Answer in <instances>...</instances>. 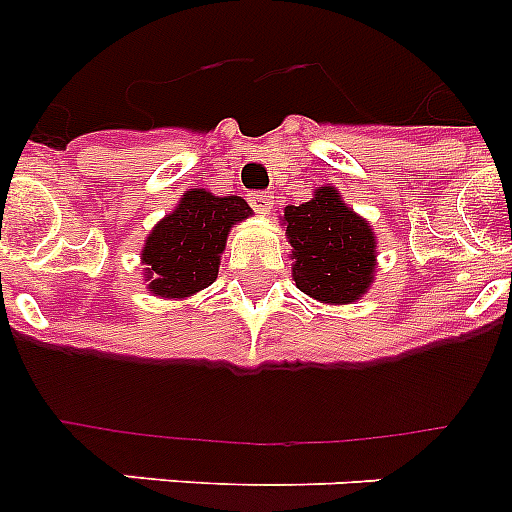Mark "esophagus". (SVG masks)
Returning <instances> with one entry per match:
<instances>
[{
	"instance_id": "1",
	"label": "esophagus",
	"mask_w": 512,
	"mask_h": 512,
	"mask_svg": "<svg viewBox=\"0 0 512 512\" xmlns=\"http://www.w3.org/2000/svg\"><path fill=\"white\" fill-rule=\"evenodd\" d=\"M248 202H251V207L256 212H261V215H269L271 207H274V194H271V192H253L251 197H248Z\"/></svg>"
}]
</instances>
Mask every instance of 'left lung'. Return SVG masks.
<instances>
[{"mask_svg": "<svg viewBox=\"0 0 512 512\" xmlns=\"http://www.w3.org/2000/svg\"><path fill=\"white\" fill-rule=\"evenodd\" d=\"M292 243L297 289L330 305H348L364 295L377 269L372 225L341 200L336 187L315 189L305 205L284 207Z\"/></svg>", "mask_w": 512, "mask_h": 512, "instance_id": "8db88e82", "label": "left lung"}]
</instances>
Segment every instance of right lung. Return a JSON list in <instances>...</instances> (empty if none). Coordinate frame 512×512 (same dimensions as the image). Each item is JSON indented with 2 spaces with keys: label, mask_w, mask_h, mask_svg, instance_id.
Wrapping results in <instances>:
<instances>
[{
  "label": "right lung",
  "mask_w": 512,
  "mask_h": 512,
  "mask_svg": "<svg viewBox=\"0 0 512 512\" xmlns=\"http://www.w3.org/2000/svg\"><path fill=\"white\" fill-rule=\"evenodd\" d=\"M248 215L251 207L241 197H215L205 189L184 192L176 210L148 233L140 253L148 292L182 300L210 287L230 228Z\"/></svg>",
  "instance_id": "add662e5"
}]
</instances>
